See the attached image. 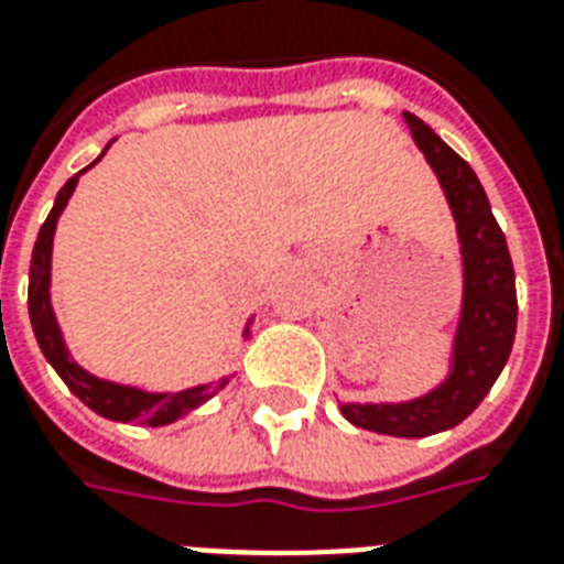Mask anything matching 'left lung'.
I'll return each instance as SVG.
<instances>
[{"label":"left lung","instance_id":"8db88e82","mask_svg":"<svg viewBox=\"0 0 564 564\" xmlns=\"http://www.w3.org/2000/svg\"><path fill=\"white\" fill-rule=\"evenodd\" d=\"M402 118L453 209L464 274L458 328L449 369L429 393L405 402H339V411L378 435L429 437L467 420L500 378L518 328V292L509 245L479 177L429 123L411 111Z\"/></svg>","mask_w":564,"mask_h":564}]
</instances>
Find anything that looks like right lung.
Listing matches in <instances>:
<instances>
[{
	"instance_id": "obj_1",
	"label": "right lung",
	"mask_w": 564,
	"mask_h": 564,
	"mask_svg": "<svg viewBox=\"0 0 564 564\" xmlns=\"http://www.w3.org/2000/svg\"><path fill=\"white\" fill-rule=\"evenodd\" d=\"M111 144H106L109 150ZM102 150L100 156L94 159V167L106 156ZM82 167L79 174H73L64 188L55 195V204L43 221L41 234H37V242H34L32 251V265H29V319H32V330L37 337V346H41L43 358L50 360V367L62 376V381L70 387L73 397H79L85 405L97 411L106 420H115V423H144V425H167L174 420H183L195 408L206 405L209 399L227 384V378L221 381H209V384H195L186 387V390H141V387L132 384H118V381H109V378H100L88 372L85 367L76 364V358L67 349V339H64V330L58 325V316L53 311V239L55 227H58V218H62L64 206L70 200L73 188L79 183V177L88 171ZM251 322H245L242 339L251 337Z\"/></svg>"
}]
</instances>
